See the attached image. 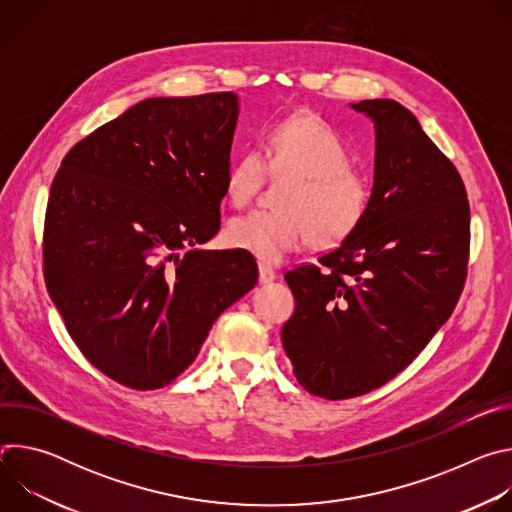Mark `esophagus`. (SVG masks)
Here are the masks:
<instances>
[{
    "label": "esophagus",
    "mask_w": 512,
    "mask_h": 512,
    "mask_svg": "<svg viewBox=\"0 0 512 512\" xmlns=\"http://www.w3.org/2000/svg\"><path fill=\"white\" fill-rule=\"evenodd\" d=\"M275 277H277V273H275V269H273L271 265L259 263V281H261V283H269V281H273Z\"/></svg>",
    "instance_id": "34e87169"
}]
</instances>
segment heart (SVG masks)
I'll use <instances>...</instances> for the list:
<instances>
[{"mask_svg":"<svg viewBox=\"0 0 512 512\" xmlns=\"http://www.w3.org/2000/svg\"><path fill=\"white\" fill-rule=\"evenodd\" d=\"M344 135L318 115L287 117L271 127L261 150L245 152L227 172L225 192L245 206L261 190L267 172L291 178L275 210H251L227 227V243L261 261H281L306 247H330L346 239L369 212L373 188L352 168Z\"/></svg>","mask_w":512,"mask_h":512,"instance_id":"heart-1","label":"heart"}]
</instances>
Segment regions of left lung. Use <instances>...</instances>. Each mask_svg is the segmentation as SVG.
<instances>
[{
    "instance_id": "left-lung-1",
    "label": "left lung",
    "mask_w": 512,
    "mask_h": 512,
    "mask_svg": "<svg viewBox=\"0 0 512 512\" xmlns=\"http://www.w3.org/2000/svg\"><path fill=\"white\" fill-rule=\"evenodd\" d=\"M375 121L364 221L318 263L285 273L296 310L281 342L298 383L340 401L379 389L452 316L466 283L470 204L460 172L391 99L352 103Z\"/></svg>"
}]
</instances>
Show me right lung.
<instances>
[{
  "mask_svg": "<svg viewBox=\"0 0 512 512\" xmlns=\"http://www.w3.org/2000/svg\"><path fill=\"white\" fill-rule=\"evenodd\" d=\"M235 93L156 97L64 156L48 196L42 269L66 332L103 375L170 385L214 320L257 283L241 251H202L221 229Z\"/></svg>",
  "mask_w": 512,
  "mask_h": 512,
  "instance_id": "add662e5",
  "label": "right lung"
}]
</instances>
